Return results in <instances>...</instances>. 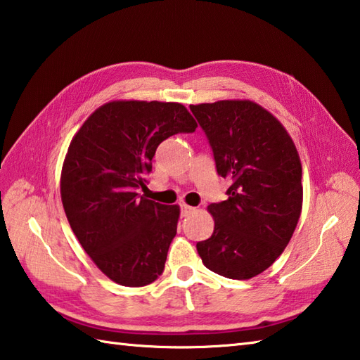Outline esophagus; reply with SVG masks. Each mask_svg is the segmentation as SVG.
<instances>
[{"mask_svg": "<svg viewBox=\"0 0 360 360\" xmlns=\"http://www.w3.org/2000/svg\"><path fill=\"white\" fill-rule=\"evenodd\" d=\"M195 210H197V208L189 207V205H186V203L181 205V214H183V216H188V214H191V212H194Z\"/></svg>", "mask_w": 360, "mask_h": 360, "instance_id": "esophagus-1", "label": "esophagus"}]
</instances>
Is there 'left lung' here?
I'll return each instance as SVG.
<instances>
[{
    "label": "left lung",
    "mask_w": 360,
    "mask_h": 360,
    "mask_svg": "<svg viewBox=\"0 0 360 360\" xmlns=\"http://www.w3.org/2000/svg\"><path fill=\"white\" fill-rule=\"evenodd\" d=\"M207 134L217 174L231 180L229 199L211 203L214 231L197 242L212 272L250 280L280 256L303 207L302 161L288 130L248 99L189 105Z\"/></svg>",
    "instance_id": "1"
}]
</instances>
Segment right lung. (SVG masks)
I'll list each match as a JSON object with an SVG mask.
<instances>
[{
    "instance_id": "1",
    "label": "right lung",
    "mask_w": 360,
    "mask_h": 360,
    "mask_svg": "<svg viewBox=\"0 0 360 360\" xmlns=\"http://www.w3.org/2000/svg\"><path fill=\"white\" fill-rule=\"evenodd\" d=\"M195 129L179 102L110 101L72 136L60 175L63 210L80 245L112 281L139 288L163 274L180 207L139 197L136 189L146 188L158 144Z\"/></svg>"
}]
</instances>
